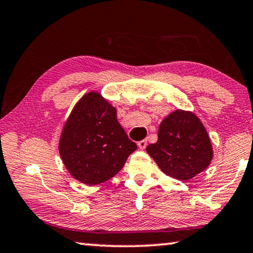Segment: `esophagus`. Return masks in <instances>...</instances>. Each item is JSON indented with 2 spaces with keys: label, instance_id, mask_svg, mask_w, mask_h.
Segmentation results:
<instances>
[{
  "label": "esophagus",
  "instance_id": "1",
  "mask_svg": "<svg viewBox=\"0 0 253 253\" xmlns=\"http://www.w3.org/2000/svg\"><path fill=\"white\" fill-rule=\"evenodd\" d=\"M138 146H139L140 149H145L147 147V140H141V141H139Z\"/></svg>",
  "mask_w": 253,
  "mask_h": 253
}]
</instances>
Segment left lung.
Wrapping results in <instances>:
<instances>
[{
    "label": "left lung",
    "mask_w": 253,
    "mask_h": 253,
    "mask_svg": "<svg viewBox=\"0 0 253 253\" xmlns=\"http://www.w3.org/2000/svg\"><path fill=\"white\" fill-rule=\"evenodd\" d=\"M148 153L166 175L188 181L211 164L212 148L204 124L192 112L176 110L163 120Z\"/></svg>",
    "instance_id": "left-lung-1"
}]
</instances>
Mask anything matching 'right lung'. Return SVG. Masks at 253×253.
Returning <instances> with one entry per match:
<instances>
[{
	"label": "right lung",
	"instance_id": "obj_1",
	"mask_svg": "<svg viewBox=\"0 0 253 253\" xmlns=\"http://www.w3.org/2000/svg\"><path fill=\"white\" fill-rule=\"evenodd\" d=\"M135 149L137 145L118 122L115 107L95 91L76 104L59 143L69 173L88 185L116 175Z\"/></svg>",
	"mask_w": 253,
	"mask_h": 253
}]
</instances>
